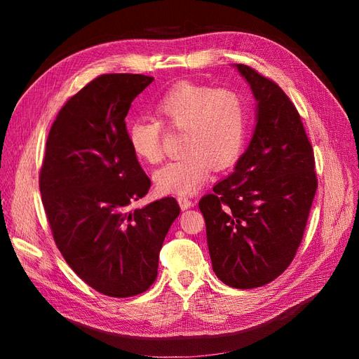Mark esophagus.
I'll list each match as a JSON object with an SVG mask.
<instances>
[{"mask_svg": "<svg viewBox=\"0 0 359 359\" xmlns=\"http://www.w3.org/2000/svg\"><path fill=\"white\" fill-rule=\"evenodd\" d=\"M178 203L181 206V210H189V208H191V206H193V202L190 199H187V198H178Z\"/></svg>", "mask_w": 359, "mask_h": 359, "instance_id": "1", "label": "esophagus"}]
</instances>
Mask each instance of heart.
I'll use <instances>...</instances> for the list:
<instances>
[{
    "label": "heart",
    "mask_w": 359,
    "mask_h": 359,
    "mask_svg": "<svg viewBox=\"0 0 359 359\" xmlns=\"http://www.w3.org/2000/svg\"><path fill=\"white\" fill-rule=\"evenodd\" d=\"M156 112L181 130V156L154 172L156 187L165 194H191L208 180L212 166L231 168L241 157L248 137L250 112L243 94L233 90L182 82L154 102ZM161 124L140 116L127 127V142L136 158H161Z\"/></svg>",
    "instance_id": "1"
}]
</instances>
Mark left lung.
<instances>
[{
  "label": "left lung",
  "instance_id": "obj_1",
  "mask_svg": "<svg viewBox=\"0 0 359 359\" xmlns=\"http://www.w3.org/2000/svg\"><path fill=\"white\" fill-rule=\"evenodd\" d=\"M256 100L255 130L233 172L199 202L212 269L224 285H268L290 265L318 189L314 156L297 107L280 86L233 66Z\"/></svg>",
  "mask_w": 359,
  "mask_h": 359
}]
</instances>
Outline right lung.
<instances>
[{
  "label": "right lung",
  "instance_id": "1",
  "mask_svg": "<svg viewBox=\"0 0 359 359\" xmlns=\"http://www.w3.org/2000/svg\"><path fill=\"white\" fill-rule=\"evenodd\" d=\"M154 81L103 74L62 106L40 170L53 240L86 285L114 298L135 297L157 277L158 255L178 202L165 198L130 210L151 181L127 142L126 116Z\"/></svg>",
  "mask_w": 359,
  "mask_h": 359
}]
</instances>
